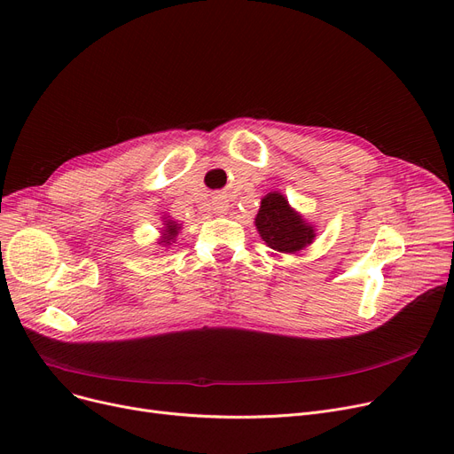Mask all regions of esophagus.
<instances>
[{
	"label": "esophagus",
	"mask_w": 454,
	"mask_h": 454,
	"mask_svg": "<svg viewBox=\"0 0 454 454\" xmlns=\"http://www.w3.org/2000/svg\"><path fill=\"white\" fill-rule=\"evenodd\" d=\"M214 210H215L217 214H223V212L227 210V207H225V203H222V201H217V203H214Z\"/></svg>",
	"instance_id": "1"
}]
</instances>
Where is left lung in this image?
Returning <instances> with one entry per match:
<instances>
[{"label": "left lung", "mask_w": 454, "mask_h": 454, "mask_svg": "<svg viewBox=\"0 0 454 454\" xmlns=\"http://www.w3.org/2000/svg\"><path fill=\"white\" fill-rule=\"evenodd\" d=\"M255 225L262 240L281 253L300 251L315 239V229L288 207L281 193H268L262 199Z\"/></svg>", "instance_id": "obj_1"}]
</instances>
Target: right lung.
<instances>
[{
    "mask_svg": "<svg viewBox=\"0 0 454 454\" xmlns=\"http://www.w3.org/2000/svg\"><path fill=\"white\" fill-rule=\"evenodd\" d=\"M176 234H178V223H175V222L169 220V222L166 223V237H164V240H161V242H164V246L169 244L171 240H175Z\"/></svg>",
    "mask_w": 454,
    "mask_h": 454,
    "instance_id": "add662e5",
    "label": "right lung"
}]
</instances>
